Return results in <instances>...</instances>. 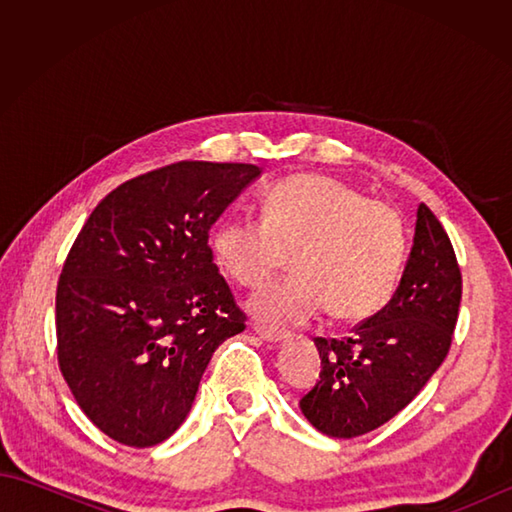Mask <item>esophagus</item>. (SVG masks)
I'll use <instances>...</instances> for the list:
<instances>
[{
  "label": "esophagus",
  "instance_id": "obj_1",
  "mask_svg": "<svg viewBox=\"0 0 512 512\" xmlns=\"http://www.w3.org/2000/svg\"><path fill=\"white\" fill-rule=\"evenodd\" d=\"M253 332L259 336V339H264L266 343H281L284 339H288L286 332H279V330H270V328H262V325H255Z\"/></svg>",
  "mask_w": 512,
  "mask_h": 512
}]
</instances>
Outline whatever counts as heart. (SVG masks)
<instances>
[{"label":"heart","instance_id":"obj_1","mask_svg":"<svg viewBox=\"0 0 512 512\" xmlns=\"http://www.w3.org/2000/svg\"><path fill=\"white\" fill-rule=\"evenodd\" d=\"M407 226L394 206L339 178L301 173L266 191L264 217L228 215L213 233L217 264L255 288L292 257L297 275L255 292L248 312L270 325L372 317L394 295L407 257Z\"/></svg>","mask_w":512,"mask_h":512}]
</instances>
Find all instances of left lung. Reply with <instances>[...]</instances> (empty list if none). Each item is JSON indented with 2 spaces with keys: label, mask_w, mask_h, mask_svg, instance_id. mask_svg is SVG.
I'll return each instance as SVG.
<instances>
[{
  "label": "left lung",
  "mask_w": 512,
  "mask_h": 512,
  "mask_svg": "<svg viewBox=\"0 0 512 512\" xmlns=\"http://www.w3.org/2000/svg\"><path fill=\"white\" fill-rule=\"evenodd\" d=\"M462 299L451 239L427 204L400 284L343 339H314L321 374L299 407L330 438H356L405 409L449 354Z\"/></svg>",
  "instance_id": "left-lung-1"
}]
</instances>
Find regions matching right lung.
<instances>
[{
	"label": "right lung",
	"instance_id": "right-lung-1",
	"mask_svg": "<svg viewBox=\"0 0 512 512\" xmlns=\"http://www.w3.org/2000/svg\"><path fill=\"white\" fill-rule=\"evenodd\" d=\"M262 169L182 160L99 202L57 286V356L105 436L145 449L187 418L213 352L246 328L209 231Z\"/></svg>",
	"mask_w": 512,
	"mask_h": 512
}]
</instances>
